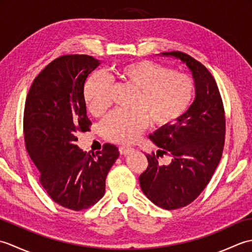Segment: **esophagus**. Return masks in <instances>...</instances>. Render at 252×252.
I'll return each mask as SVG.
<instances>
[{
    "mask_svg": "<svg viewBox=\"0 0 252 252\" xmlns=\"http://www.w3.org/2000/svg\"><path fill=\"white\" fill-rule=\"evenodd\" d=\"M133 151L132 147H127V146H120L119 147V152L121 155H127L130 154Z\"/></svg>",
    "mask_w": 252,
    "mask_h": 252,
    "instance_id": "34e87169",
    "label": "esophagus"
}]
</instances>
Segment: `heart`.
Listing matches in <instances>:
<instances>
[{
    "instance_id": "1",
    "label": "heart",
    "mask_w": 252,
    "mask_h": 252,
    "mask_svg": "<svg viewBox=\"0 0 252 252\" xmlns=\"http://www.w3.org/2000/svg\"><path fill=\"white\" fill-rule=\"evenodd\" d=\"M115 77L135 91L132 111H114L100 126L101 134L116 143H132L153 125H173L189 110L195 97V83L182 72L153 61H137L115 69ZM83 97L93 116H101L111 105L108 77L93 73L83 87Z\"/></svg>"
}]
</instances>
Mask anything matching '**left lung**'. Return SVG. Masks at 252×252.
<instances>
[{
	"mask_svg": "<svg viewBox=\"0 0 252 252\" xmlns=\"http://www.w3.org/2000/svg\"><path fill=\"white\" fill-rule=\"evenodd\" d=\"M162 55L186 63L195 80L196 97L176 123L149 135L160 151L146 155L148 167L140 175V185L155 205L174 210L194 201L215 173L225 142V112L216 80L201 63L179 51ZM163 154L173 157L168 166L158 162Z\"/></svg>",
	"mask_w": 252,
	"mask_h": 252,
	"instance_id": "8db88e82",
	"label": "left lung"
}]
</instances>
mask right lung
Returning a JSON list of instances; mask_svg holds the SVG:
<instances>
[{"label":"right lung","instance_id":"add662e5","mask_svg":"<svg viewBox=\"0 0 252 252\" xmlns=\"http://www.w3.org/2000/svg\"><path fill=\"white\" fill-rule=\"evenodd\" d=\"M98 65L89 55L56 58L33 80L25 105V144L40 183L56 203L74 211L94 206L104 196L107 174L119 157L111 144L92 155L76 145L78 133L92 126L83 87Z\"/></svg>","mask_w":252,"mask_h":252}]
</instances>
